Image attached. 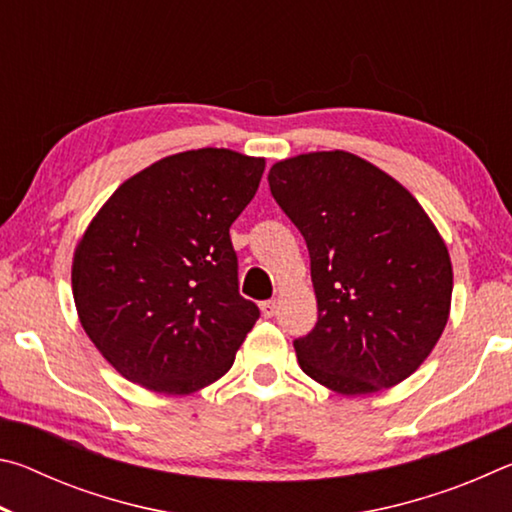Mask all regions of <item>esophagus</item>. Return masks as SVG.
I'll return each mask as SVG.
<instances>
[{"label":"esophagus","mask_w":512,"mask_h":512,"mask_svg":"<svg viewBox=\"0 0 512 512\" xmlns=\"http://www.w3.org/2000/svg\"><path fill=\"white\" fill-rule=\"evenodd\" d=\"M259 309H262V314H264L266 318H273L275 311H277V302H275V300H264L262 305H259Z\"/></svg>","instance_id":"34e87169"}]
</instances>
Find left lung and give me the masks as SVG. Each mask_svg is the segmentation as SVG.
Segmentation results:
<instances>
[{
    "instance_id": "1",
    "label": "left lung",
    "mask_w": 512,
    "mask_h": 512,
    "mask_svg": "<svg viewBox=\"0 0 512 512\" xmlns=\"http://www.w3.org/2000/svg\"><path fill=\"white\" fill-rule=\"evenodd\" d=\"M268 185L311 259L318 320L293 341L302 372L341 395L411 377L443 334L454 289L429 214L402 183L348 151L275 162Z\"/></svg>"
}]
</instances>
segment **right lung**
I'll return each instance as SVG.
<instances>
[{
  "instance_id": "add662e5",
  "label": "right lung",
  "mask_w": 512,
  "mask_h": 512,
  "mask_svg": "<svg viewBox=\"0 0 512 512\" xmlns=\"http://www.w3.org/2000/svg\"><path fill=\"white\" fill-rule=\"evenodd\" d=\"M264 158L230 149L167 155L121 183L74 250L79 320L112 368L153 393L214 384L259 318L239 296L230 225Z\"/></svg>"
}]
</instances>
